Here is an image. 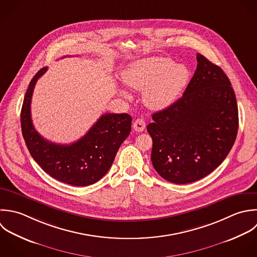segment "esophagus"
I'll return each instance as SVG.
<instances>
[{"instance_id": "1", "label": "esophagus", "mask_w": 257, "mask_h": 257, "mask_svg": "<svg viewBox=\"0 0 257 257\" xmlns=\"http://www.w3.org/2000/svg\"><path fill=\"white\" fill-rule=\"evenodd\" d=\"M145 126H146V124H145V121H144L143 119H137V120H135V122L133 123V128H134V130L137 131V132H142V131H144Z\"/></svg>"}]
</instances>
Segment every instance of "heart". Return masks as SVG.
<instances>
[{"mask_svg":"<svg viewBox=\"0 0 257 257\" xmlns=\"http://www.w3.org/2000/svg\"><path fill=\"white\" fill-rule=\"evenodd\" d=\"M189 76L184 65H176L166 57H150L133 63L122 78L130 89L143 91V100L149 108L162 110L176 101ZM119 93L124 98L131 97L125 89H120Z\"/></svg>","mask_w":257,"mask_h":257,"instance_id":"heart-1","label":"heart"}]
</instances>
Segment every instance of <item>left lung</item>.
I'll return each mask as SVG.
<instances>
[{"label":"left lung","instance_id":"left-lung-1","mask_svg":"<svg viewBox=\"0 0 257 257\" xmlns=\"http://www.w3.org/2000/svg\"><path fill=\"white\" fill-rule=\"evenodd\" d=\"M197 68L183 96L152 115L147 131L153 140L151 161L165 180L197 181L231 150L238 130V109L222 69L197 54Z\"/></svg>","mask_w":257,"mask_h":257}]
</instances>
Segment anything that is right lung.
<instances>
[{"instance_id": "1", "label": "right lung", "mask_w": 257, "mask_h": 257, "mask_svg": "<svg viewBox=\"0 0 257 257\" xmlns=\"http://www.w3.org/2000/svg\"><path fill=\"white\" fill-rule=\"evenodd\" d=\"M44 67L31 80L21 110V128L34 160L53 178L74 186L99 181L110 169L116 153L131 131L132 117L126 113L105 114L78 141L62 145L44 139L34 128L31 99Z\"/></svg>"}]
</instances>
